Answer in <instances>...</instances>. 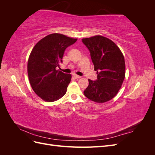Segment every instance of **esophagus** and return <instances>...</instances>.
I'll list each match as a JSON object with an SVG mask.
<instances>
[{
  "label": "esophagus",
  "mask_w": 155,
  "mask_h": 155,
  "mask_svg": "<svg viewBox=\"0 0 155 155\" xmlns=\"http://www.w3.org/2000/svg\"><path fill=\"white\" fill-rule=\"evenodd\" d=\"M74 78L75 79H79V78H81V77L79 76H78V75H76V74H74Z\"/></svg>",
  "instance_id": "esophagus-1"
}]
</instances>
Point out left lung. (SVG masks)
Instances as JSON below:
<instances>
[{
    "instance_id": "obj_1",
    "label": "left lung",
    "mask_w": 155,
    "mask_h": 155,
    "mask_svg": "<svg viewBox=\"0 0 155 155\" xmlns=\"http://www.w3.org/2000/svg\"><path fill=\"white\" fill-rule=\"evenodd\" d=\"M90 51L96 81L88 79L84 94L96 103H105L116 96L125 76V63L121 51L113 41L101 35L82 39Z\"/></svg>"
}]
</instances>
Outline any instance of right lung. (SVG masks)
I'll list each match as a JSON object with an SVG mask.
<instances>
[{
	"label": "right lung",
	"instance_id": "add662e5",
	"mask_svg": "<svg viewBox=\"0 0 155 155\" xmlns=\"http://www.w3.org/2000/svg\"><path fill=\"white\" fill-rule=\"evenodd\" d=\"M77 39L55 33L45 37L33 48L28 61V75L32 89L43 100L53 102L66 94L72 76L56 68L63 62L65 50Z\"/></svg>",
	"mask_w": 155,
	"mask_h": 155
}]
</instances>
